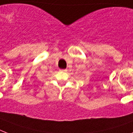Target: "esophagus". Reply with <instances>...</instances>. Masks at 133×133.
Masks as SVG:
<instances>
[{
	"instance_id": "esophagus-1",
	"label": "esophagus",
	"mask_w": 133,
	"mask_h": 133,
	"mask_svg": "<svg viewBox=\"0 0 133 133\" xmlns=\"http://www.w3.org/2000/svg\"><path fill=\"white\" fill-rule=\"evenodd\" d=\"M61 71H62L63 72H67V70L66 69H63V70H61Z\"/></svg>"
}]
</instances>
